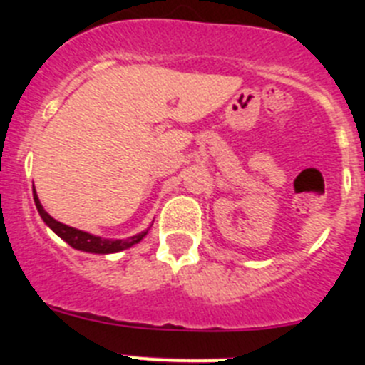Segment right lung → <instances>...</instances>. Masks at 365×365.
<instances>
[{
	"instance_id": "1",
	"label": "right lung",
	"mask_w": 365,
	"mask_h": 365,
	"mask_svg": "<svg viewBox=\"0 0 365 365\" xmlns=\"http://www.w3.org/2000/svg\"><path fill=\"white\" fill-rule=\"evenodd\" d=\"M32 193H34V205H36L38 212H40V215H41V219L45 221V225H47V227H49L54 234L60 235V237H62L66 243H69L71 247L76 248V250H83V252H93V254L120 252V250H124V248L133 247L135 243H138V241L143 240L144 235L148 234V230H146V232H143V234H137V235H133V237H128V240H118V241L102 240V237H98V235H91L83 230H76V228L67 227V225H63V222L53 219L49 214H47V212L43 210V206H41L36 192H34V186H32Z\"/></svg>"
}]
</instances>
